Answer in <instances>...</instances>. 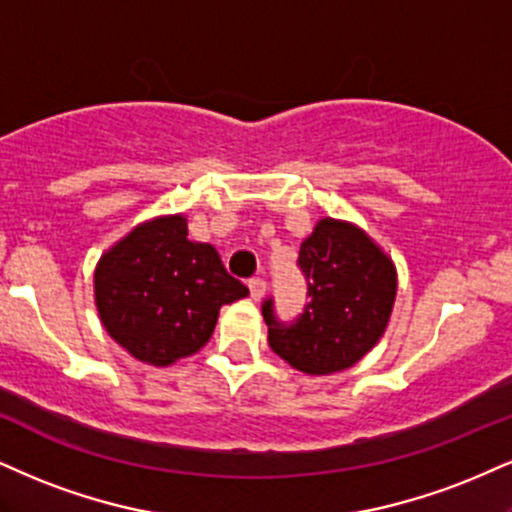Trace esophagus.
<instances>
[{
    "label": "esophagus",
    "instance_id": "obj_1",
    "mask_svg": "<svg viewBox=\"0 0 512 512\" xmlns=\"http://www.w3.org/2000/svg\"><path fill=\"white\" fill-rule=\"evenodd\" d=\"M248 286H250V298L252 300H262L264 293H267V281L260 279V276H257V279H250Z\"/></svg>",
    "mask_w": 512,
    "mask_h": 512
}]
</instances>
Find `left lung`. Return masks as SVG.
<instances>
[{
	"label": "left lung",
	"instance_id": "left-lung-1",
	"mask_svg": "<svg viewBox=\"0 0 512 512\" xmlns=\"http://www.w3.org/2000/svg\"><path fill=\"white\" fill-rule=\"evenodd\" d=\"M307 305L293 324L262 305L269 346L305 374H336L379 343L396 303V264L357 224L324 217L300 245Z\"/></svg>",
	"mask_w": 512,
	"mask_h": 512
}]
</instances>
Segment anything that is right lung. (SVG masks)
I'll use <instances>...</instances> for the list:
<instances>
[{
	"label": "right lung",
	"instance_id": "add662e5",
	"mask_svg": "<svg viewBox=\"0 0 512 512\" xmlns=\"http://www.w3.org/2000/svg\"><path fill=\"white\" fill-rule=\"evenodd\" d=\"M245 295L248 288L226 272L217 248L188 238L183 214L138 224L95 267L102 326L128 355L152 367L197 353L221 305Z\"/></svg>",
	"mask_w": 512,
	"mask_h": 512
}]
</instances>
